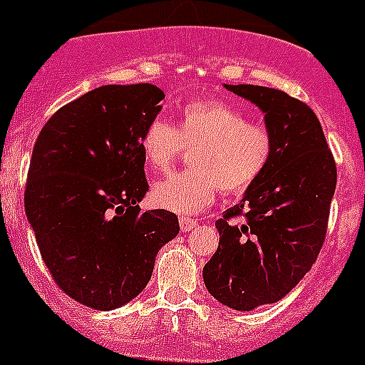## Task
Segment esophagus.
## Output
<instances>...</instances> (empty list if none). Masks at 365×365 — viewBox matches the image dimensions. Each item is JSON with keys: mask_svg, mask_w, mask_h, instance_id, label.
Masks as SVG:
<instances>
[{"mask_svg": "<svg viewBox=\"0 0 365 365\" xmlns=\"http://www.w3.org/2000/svg\"><path fill=\"white\" fill-rule=\"evenodd\" d=\"M179 227L182 232H190L192 228L197 227V219H192V217H186V215H182V217H179Z\"/></svg>", "mask_w": 365, "mask_h": 365, "instance_id": "obj_1", "label": "esophagus"}]
</instances>
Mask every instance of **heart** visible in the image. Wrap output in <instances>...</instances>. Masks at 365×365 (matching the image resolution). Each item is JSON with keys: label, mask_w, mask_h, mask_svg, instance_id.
<instances>
[{"label": "heart", "mask_w": 365, "mask_h": 365, "mask_svg": "<svg viewBox=\"0 0 365 365\" xmlns=\"http://www.w3.org/2000/svg\"><path fill=\"white\" fill-rule=\"evenodd\" d=\"M182 148H193V170L155 182L151 201L175 214H193L210 206L219 188L230 195L252 188L272 163L276 137L265 122L250 120L225 100L192 98L175 120L153 118L140 137L144 163L155 172H168Z\"/></svg>", "instance_id": "1"}]
</instances>
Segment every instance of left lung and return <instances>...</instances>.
Returning a JSON list of instances; mask_svg holds the SVG:
<instances>
[{
	"mask_svg": "<svg viewBox=\"0 0 365 365\" xmlns=\"http://www.w3.org/2000/svg\"><path fill=\"white\" fill-rule=\"evenodd\" d=\"M225 87L265 113L276 151L240 205L215 221L219 247L202 278L215 299L252 311L282 299L311 270L327 235L336 163L305 102L272 87Z\"/></svg>",
	"mask_w": 365,
	"mask_h": 365,
	"instance_id": "1",
	"label": "left lung"
}]
</instances>
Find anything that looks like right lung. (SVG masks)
<instances>
[{
    "mask_svg": "<svg viewBox=\"0 0 365 365\" xmlns=\"http://www.w3.org/2000/svg\"><path fill=\"white\" fill-rule=\"evenodd\" d=\"M163 98L151 83L96 87L58 109L32 150L25 214L54 283L87 307L131 302L179 234L173 212L138 206L150 188L140 137Z\"/></svg>",
    "mask_w": 365,
    "mask_h": 365,
    "instance_id": "add662e5",
    "label": "right lung"
}]
</instances>
